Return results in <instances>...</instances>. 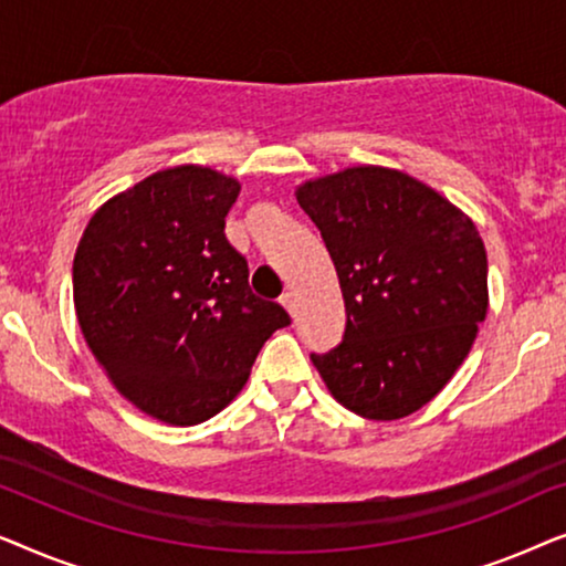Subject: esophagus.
I'll list each match as a JSON object with an SVG mask.
<instances>
[{
  "label": "esophagus",
  "mask_w": 566,
  "mask_h": 566,
  "mask_svg": "<svg viewBox=\"0 0 566 566\" xmlns=\"http://www.w3.org/2000/svg\"><path fill=\"white\" fill-rule=\"evenodd\" d=\"M281 304L285 306V312H289L291 316H296V293H293V291H285L283 293V296H281Z\"/></svg>",
  "instance_id": "obj_1"
}]
</instances>
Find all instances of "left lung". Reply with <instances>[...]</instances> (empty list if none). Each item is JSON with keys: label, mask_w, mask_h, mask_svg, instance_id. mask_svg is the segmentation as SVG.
Masks as SVG:
<instances>
[{"label": "left lung", "mask_w": 566, "mask_h": 566, "mask_svg": "<svg viewBox=\"0 0 566 566\" xmlns=\"http://www.w3.org/2000/svg\"><path fill=\"white\" fill-rule=\"evenodd\" d=\"M345 298L343 343L312 353L339 405L399 420L455 374L486 316V252L474 223L415 177L353 167L301 185Z\"/></svg>", "instance_id": "left-lung-1"}]
</instances>
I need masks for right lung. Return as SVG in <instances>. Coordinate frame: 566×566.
<instances>
[{
    "instance_id": "right-lung-1",
    "label": "right lung",
    "mask_w": 566,
    "mask_h": 566,
    "mask_svg": "<svg viewBox=\"0 0 566 566\" xmlns=\"http://www.w3.org/2000/svg\"><path fill=\"white\" fill-rule=\"evenodd\" d=\"M239 182L208 167L146 177L92 216L74 254V306L123 397L167 424H198L242 391L260 347L289 327L254 296L223 227Z\"/></svg>"
}]
</instances>
